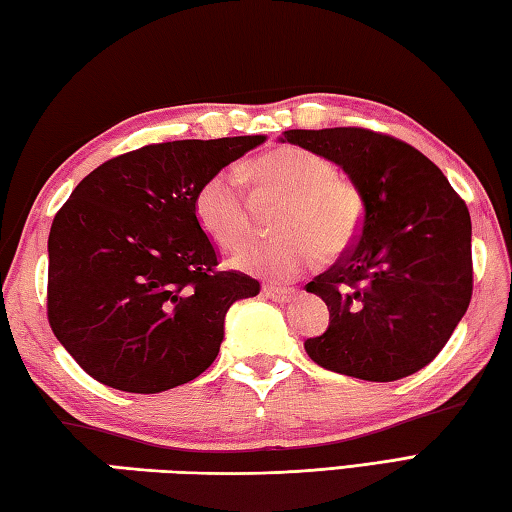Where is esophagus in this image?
Listing matches in <instances>:
<instances>
[{
    "mask_svg": "<svg viewBox=\"0 0 512 512\" xmlns=\"http://www.w3.org/2000/svg\"><path fill=\"white\" fill-rule=\"evenodd\" d=\"M263 296L272 298V301H276V303H289V301H294L298 292H296V289H289V287L267 285V287H263Z\"/></svg>",
    "mask_w": 512,
    "mask_h": 512,
    "instance_id": "34e87169",
    "label": "esophagus"
}]
</instances>
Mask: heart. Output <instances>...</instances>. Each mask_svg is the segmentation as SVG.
I'll list each match as a JSON object with an SVG mask.
<instances>
[{
	"mask_svg": "<svg viewBox=\"0 0 512 512\" xmlns=\"http://www.w3.org/2000/svg\"><path fill=\"white\" fill-rule=\"evenodd\" d=\"M263 189L287 198L276 231L267 243H254L231 258L240 272L269 281H294L321 256L336 258L361 234L363 198L334 165L303 147H281L256 162ZM200 229L223 247H236L252 231V216L238 169H220L202 180L194 196Z\"/></svg>",
	"mask_w": 512,
	"mask_h": 512,
	"instance_id": "heart-1",
	"label": "heart"
}]
</instances>
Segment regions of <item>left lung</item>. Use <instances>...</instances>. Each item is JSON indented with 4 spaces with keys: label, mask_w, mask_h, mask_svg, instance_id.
<instances>
[{
    "label": "left lung",
    "mask_w": 512,
    "mask_h": 512,
    "mask_svg": "<svg viewBox=\"0 0 512 512\" xmlns=\"http://www.w3.org/2000/svg\"><path fill=\"white\" fill-rule=\"evenodd\" d=\"M281 142L339 165L363 198L356 245L307 292L330 325L305 341L325 370L363 381L419 372L448 343L472 296V225L441 169L421 151L368 129H292Z\"/></svg>",
    "instance_id": "left-lung-1"
}]
</instances>
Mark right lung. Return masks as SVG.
<instances>
[{"instance_id": "obj_1", "label": "right lung", "mask_w": 512, "mask_h": 512, "mask_svg": "<svg viewBox=\"0 0 512 512\" xmlns=\"http://www.w3.org/2000/svg\"><path fill=\"white\" fill-rule=\"evenodd\" d=\"M265 136L149 144L75 187L48 234V323L93 379L156 394L216 361L227 310L258 281L218 272L194 216L202 180Z\"/></svg>"}]
</instances>
